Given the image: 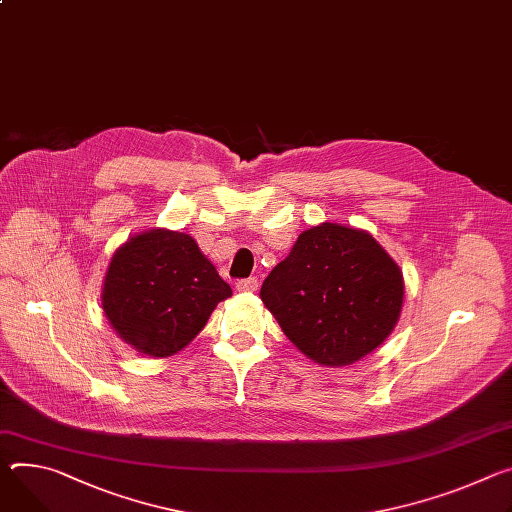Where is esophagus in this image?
I'll return each instance as SVG.
<instances>
[{
    "label": "esophagus",
    "mask_w": 512,
    "mask_h": 512,
    "mask_svg": "<svg viewBox=\"0 0 512 512\" xmlns=\"http://www.w3.org/2000/svg\"><path fill=\"white\" fill-rule=\"evenodd\" d=\"M257 288H259L257 277H247V280H239V282H237V290H239V292H249V294H253V292H257Z\"/></svg>",
    "instance_id": "obj_1"
}]
</instances>
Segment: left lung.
<instances>
[{"mask_svg":"<svg viewBox=\"0 0 512 512\" xmlns=\"http://www.w3.org/2000/svg\"><path fill=\"white\" fill-rule=\"evenodd\" d=\"M259 296L308 359L343 367L390 337L404 304V277L367 230L322 222L302 232Z\"/></svg>","mask_w":512,"mask_h":512,"instance_id":"8db88e82","label":"left lung"}]
</instances>
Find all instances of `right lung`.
<instances>
[{
    "label": "right lung",
    "instance_id": "1",
    "mask_svg": "<svg viewBox=\"0 0 512 512\" xmlns=\"http://www.w3.org/2000/svg\"><path fill=\"white\" fill-rule=\"evenodd\" d=\"M230 296V286L194 237L155 226L114 251L102 310L124 343L159 359L188 347L218 302Z\"/></svg>",
    "mask_w": 512,
    "mask_h": 512
}]
</instances>
